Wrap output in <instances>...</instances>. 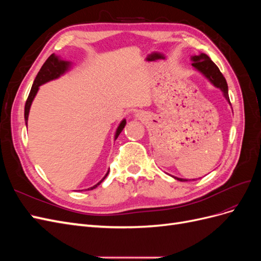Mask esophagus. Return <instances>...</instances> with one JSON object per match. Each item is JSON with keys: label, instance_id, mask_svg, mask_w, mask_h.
I'll return each instance as SVG.
<instances>
[{"label": "esophagus", "instance_id": "obj_1", "mask_svg": "<svg viewBox=\"0 0 261 261\" xmlns=\"http://www.w3.org/2000/svg\"><path fill=\"white\" fill-rule=\"evenodd\" d=\"M135 117L138 118V120H144V118H145L146 116H145V114H144L143 112H137V113L135 114Z\"/></svg>", "mask_w": 261, "mask_h": 261}]
</instances>
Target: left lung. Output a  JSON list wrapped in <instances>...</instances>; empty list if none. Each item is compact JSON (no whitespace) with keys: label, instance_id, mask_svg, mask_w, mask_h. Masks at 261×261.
I'll return each instance as SVG.
<instances>
[{"label":"left lung","instance_id":"8db88e82","mask_svg":"<svg viewBox=\"0 0 261 261\" xmlns=\"http://www.w3.org/2000/svg\"><path fill=\"white\" fill-rule=\"evenodd\" d=\"M191 61H192L193 67L197 70V72H199L204 78H207V80L210 82V84L215 86L216 88L222 91L223 97L226 99L228 103L231 105L230 98H228V88H227V84H226L225 78L223 77L222 73L220 72L218 66L211 61V59L208 57V55L204 53H199L198 55H193V57L191 58ZM171 176L179 181L189 180L187 178H180V177L173 176V175H171Z\"/></svg>","mask_w":261,"mask_h":261}]
</instances>
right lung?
<instances>
[{"label":"right lung","instance_id":"right-lung-1","mask_svg":"<svg viewBox=\"0 0 261 261\" xmlns=\"http://www.w3.org/2000/svg\"><path fill=\"white\" fill-rule=\"evenodd\" d=\"M72 64H73L72 62L66 61V60H62L60 57L55 55L54 53L51 54L50 57L48 58V60L45 61V63L41 67V69L39 70L38 75L36 76V80L33 84V87H31L30 93H29L28 99L26 101V105H25V123H26V126H27V123H28V115H29V111H30V107H31V105H33V101H34L36 94L39 90V87L42 86L45 83H48V82L58 80V78H60L61 76L66 74L68 70H70V68H72ZM125 125H126V120H125V118H123L121 123L118 124L117 128L115 130L114 140H116L118 135H120L121 132L125 127ZM109 171L107 172V174L103 176V178H102L100 181H98L96 185H93L92 187H89L88 191H91V189L96 188L98 185H100L102 181H103V179L108 176Z\"/></svg>","mask_w":261,"mask_h":261}]
</instances>
